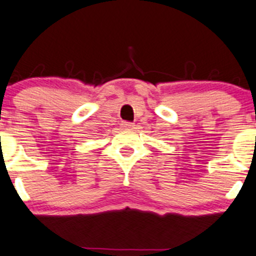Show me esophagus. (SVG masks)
Returning <instances> with one entry per match:
<instances>
[{"mask_svg": "<svg viewBox=\"0 0 256 256\" xmlns=\"http://www.w3.org/2000/svg\"><path fill=\"white\" fill-rule=\"evenodd\" d=\"M122 127L124 129H133L136 126H134V123L130 122H122Z\"/></svg>", "mask_w": 256, "mask_h": 256, "instance_id": "34e87169", "label": "esophagus"}]
</instances>
